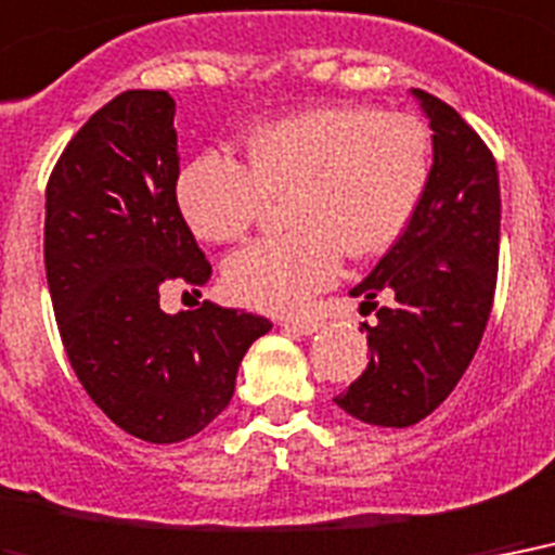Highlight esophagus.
<instances>
[{"mask_svg":"<svg viewBox=\"0 0 555 555\" xmlns=\"http://www.w3.org/2000/svg\"><path fill=\"white\" fill-rule=\"evenodd\" d=\"M283 326H286V330H295L300 336H312L318 326H321V321H318V318H286Z\"/></svg>","mask_w":555,"mask_h":555,"instance_id":"obj_1","label":"esophagus"}]
</instances>
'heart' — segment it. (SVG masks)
<instances>
[{"label": "heart", "mask_w": 555, "mask_h": 555, "mask_svg": "<svg viewBox=\"0 0 555 555\" xmlns=\"http://www.w3.org/2000/svg\"><path fill=\"white\" fill-rule=\"evenodd\" d=\"M246 162L205 150L179 170L176 205L205 243H237L272 199L286 234L257 240L222 266L231 300L298 312L341 269L393 248L431 176V139L405 113L333 103L274 118L246 135Z\"/></svg>", "instance_id": "1"}]
</instances>
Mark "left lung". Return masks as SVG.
Wrapping results in <instances>:
<instances>
[{"instance_id":"8db88e82","label":"left lung","mask_w":555,"mask_h":555,"mask_svg":"<svg viewBox=\"0 0 555 555\" xmlns=\"http://www.w3.org/2000/svg\"><path fill=\"white\" fill-rule=\"evenodd\" d=\"M434 130L428 188L397 246L350 295L362 312L371 362L336 405L371 425L405 428L431 414L469 367L498 281L501 191L492 150L440 98L414 89ZM376 294L391 304L379 308Z\"/></svg>"}]
</instances>
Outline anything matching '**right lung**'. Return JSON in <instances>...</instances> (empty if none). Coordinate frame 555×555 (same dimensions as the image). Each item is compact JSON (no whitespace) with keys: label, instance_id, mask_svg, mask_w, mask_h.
Here are the masks:
<instances>
[{"label":"right lung","instance_id":"obj_1","mask_svg":"<svg viewBox=\"0 0 555 555\" xmlns=\"http://www.w3.org/2000/svg\"><path fill=\"white\" fill-rule=\"evenodd\" d=\"M176 101L130 89L60 153L46 188V278L77 379L118 428L179 442L229 408L243 356L272 321L205 300L158 307L165 283L202 286L210 263L176 205Z\"/></svg>","mask_w":555,"mask_h":555}]
</instances>
